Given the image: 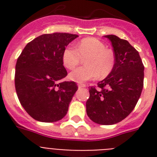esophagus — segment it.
I'll use <instances>...</instances> for the list:
<instances>
[{
	"instance_id": "34e87169",
	"label": "esophagus",
	"mask_w": 157,
	"mask_h": 157,
	"mask_svg": "<svg viewBox=\"0 0 157 157\" xmlns=\"http://www.w3.org/2000/svg\"><path fill=\"white\" fill-rule=\"evenodd\" d=\"M86 85L85 84H78V87L79 88H84V87H86Z\"/></svg>"
}]
</instances>
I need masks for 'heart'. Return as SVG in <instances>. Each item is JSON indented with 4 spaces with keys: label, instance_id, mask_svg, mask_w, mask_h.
I'll return each mask as SVG.
<instances>
[{
    "label": "heart",
    "instance_id": "obj_1",
    "mask_svg": "<svg viewBox=\"0 0 157 157\" xmlns=\"http://www.w3.org/2000/svg\"><path fill=\"white\" fill-rule=\"evenodd\" d=\"M85 60L86 66L75 69L69 74V78L76 82L92 80L99 76L105 78L109 76L115 66V54L107 49L103 42L97 38H85L76 45L67 46L63 52V63L68 69H74Z\"/></svg>",
    "mask_w": 157,
    "mask_h": 157
}]
</instances>
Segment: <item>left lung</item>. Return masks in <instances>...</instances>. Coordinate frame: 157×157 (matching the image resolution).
<instances>
[{
    "mask_svg": "<svg viewBox=\"0 0 157 157\" xmlns=\"http://www.w3.org/2000/svg\"><path fill=\"white\" fill-rule=\"evenodd\" d=\"M104 36L113 47L115 66L97 86L89 87L86 112L94 122L108 125L121 121L135 107L144 87V66L139 52L126 40Z\"/></svg>",
    "mask_w": 157,
    "mask_h": 157,
    "instance_id": "left-lung-1",
    "label": "left lung"
}]
</instances>
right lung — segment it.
I'll use <instances>...</instances> for the list:
<instances>
[{
  "mask_svg": "<svg viewBox=\"0 0 157 157\" xmlns=\"http://www.w3.org/2000/svg\"><path fill=\"white\" fill-rule=\"evenodd\" d=\"M78 36L43 34L28 43L17 59L14 83L18 100L33 119L55 122L63 119L78 90L74 81H62L67 75L63 52Z\"/></svg>",
  "mask_w": 157,
  "mask_h": 157,
  "instance_id": "add662e5",
  "label": "right lung"
}]
</instances>
